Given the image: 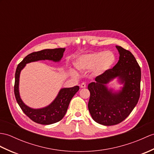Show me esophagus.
Masks as SVG:
<instances>
[{"label":"esophagus","instance_id":"34e87169","mask_svg":"<svg viewBox=\"0 0 154 154\" xmlns=\"http://www.w3.org/2000/svg\"><path fill=\"white\" fill-rule=\"evenodd\" d=\"M80 87L81 88H85L86 87V84L85 83H82L81 85H80Z\"/></svg>","mask_w":154,"mask_h":154}]
</instances>
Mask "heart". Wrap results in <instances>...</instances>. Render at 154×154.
Here are the masks:
<instances>
[{"instance_id":"heart-1","label":"heart","mask_w":154,"mask_h":154,"mask_svg":"<svg viewBox=\"0 0 154 154\" xmlns=\"http://www.w3.org/2000/svg\"><path fill=\"white\" fill-rule=\"evenodd\" d=\"M116 57L111 51L97 52L80 56L74 61V66L80 71L91 70L93 76H99L112 69L116 64ZM71 75L77 76V73L70 69Z\"/></svg>"}]
</instances>
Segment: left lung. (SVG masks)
Masks as SVG:
<instances>
[{"instance_id":"obj_1","label":"left lung","mask_w":154,"mask_h":154,"mask_svg":"<svg viewBox=\"0 0 154 154\" xmlns=\"http://www.w3.org/2000/svg\"><path fill=\"white\" fill-rule=\"evenodd\" d=\"M119 60L113 68L88 84L91 96L88 108L96 123L111 126L122 122L137 104L140 92L141 70L130 51L116 46ZM115 78L122 85L118 91L106 85Z\"/></svg>"}]
</instances>
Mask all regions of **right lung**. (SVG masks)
Instances as JSON below:
<instances>
[{"label": "right lung", "instance_id": "add662e5", "mask_svg": "<svg viewBox=\"0 0 154 154\" xmlns=\"http://www.w3.org/2000/svg\"><path fill=\"white\" fill-rule=\"evenodd\" d=\"M65 50V48L45 49L31 53L21 61L17 67L14 85V94L16 101L23 113L35 123L41 125H51L62 120L67 112L71 98L79 90V87L75 86L71 88H61L56 98L48 106L42 108L34 109L27 106L20 97L19 84L21 71L27 63L39 60H47L59 62L62 58Z\"/></svg>", "mask_w": 154, "mask_h": 154}]
</instances>
